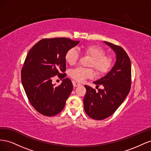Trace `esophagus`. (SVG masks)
Wrapping results in <instances>:
<instances>
[{"label":"esophagus","mask_w":151,"mask_h":151,"mask_svg":"<svg viewBox=\"0 0 151 151\" xmlns=\"http://www.w3.org/2000/svg\"><path fill=\"white\" fill-rule=\"evenodd\" d=\"M73 86H74V87H77V86H81V84H80L79 83H77V82H75V81H73Z\"/></svg>","instance_id":"34e87169"}]
</instances>
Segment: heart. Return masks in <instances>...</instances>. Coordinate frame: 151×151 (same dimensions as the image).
I'll return each mask as SVG.
<instances>
[{"mask_svg": "<svg viewBox=\"0 0 151 151\" xmlns=\"http://www.w3.org/2000/svg\"><path fill=\"white\" fill-rule=\"evenodd\" d=\"M84 53L92 58L89 66L93 67L99 75H103L108 72L112 63L110 56L106 55L105 51L97 45H89L84 48ZM79 58V54L74 48L69 49L65 55V61L70 65L76 64ZM95 73L93 68H76L70 72V76L76 81L83 82L86 79L93 78Z\"/></svg>", "mask_w": 151, "mask_h": 151, "instance_id": "b5f03b06", "label": "heart"}]
</instances>
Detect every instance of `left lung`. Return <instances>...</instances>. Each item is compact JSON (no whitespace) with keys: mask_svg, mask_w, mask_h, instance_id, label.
Listing matches in <instances>:
<instances>
[{"mask_svg":"<svg viewBox=\"0 0 151 151\" xmlns=\"http://www.w3.org/2000/svg\"><path fill=\"white\" fill-rule=\"evenodd\" d=\"M116 55V62L106 76L94 82L103 85L98 92L85 85L86 94L84 98L86 113L94 120H104L112 115L129 94L131 86V62L126 52L122 47L103 42Z\"/></svg>","mask_w":151,"mask_h":151,"instance_id":"left-lung-1","label":"left lung"}]
</instances>
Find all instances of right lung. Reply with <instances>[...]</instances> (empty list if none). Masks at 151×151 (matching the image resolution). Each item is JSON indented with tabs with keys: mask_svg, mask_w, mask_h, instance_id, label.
<instances>
[{
	"mask_svg": "<svg viewBox=\"0 0 151 151\" xmlns=\"http://www.w3.org/2000/svg\"><path fill=\"white\" fill-rule=\"evenodd\" d=\"M79 41L66 38L40 40L29 50L21 70V81L31 104L47 116L60 113L73 89L68 78H65V55ZM55 75L64 78L58 86L52 84Z\"/></svg>",
	"mask_w": 151,
	"mask_h": 151,
	"instance_id": "right-lung-1",
	"label": "right lung"
}]
</instances>
